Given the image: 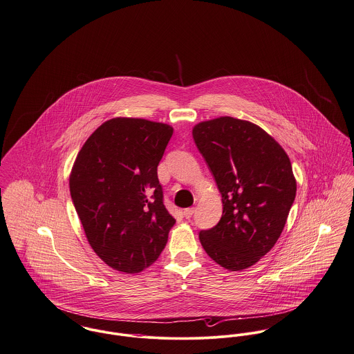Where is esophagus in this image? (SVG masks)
Listing matches in <instances>:
<instances>
[{
    "instance_id": "obj_1",
    "label": "esophagus",
    "mask_w": 354,
    "mask_h": 354,
    "mask_svg": "<svg viewBox=\"0 0 354 354\" xmlns=\"http://www.w3.org/2000/svg\"><path fill=\"white\" fill-rule=\"evenodd\" d=\"M183 215H185L186 219H189V218L194 215V208H186V209L183 211Z\"/></svg>"
}]
</instances>
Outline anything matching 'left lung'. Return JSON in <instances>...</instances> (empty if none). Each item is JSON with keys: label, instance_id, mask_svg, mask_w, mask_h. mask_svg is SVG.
Returning <instances> with one entry per match:
<instances>
[{"label": "left lung", "instance_id": "left-lung-1", "mask_svg": "<svg viewBox=\"0 0 354 354\" xmlns=\"http://www.w3.org/2000/svg\"><path fill=\"white\" fill-rule=\"evenodd\" d=\"M195 145L207 163L223 214L199 239L208 257L230 271L255 265L277 243L297 192L290 159L259 125L230 116L198 123Z\"/></svg>", "mask_w": 354, "mask_h": 354}]
</instances>
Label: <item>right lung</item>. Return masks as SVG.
Returning a JSON list of instances; mask_svg holds the SVG:
<instances>
[{"label":"right lung","mask_w":354,"mask_h":354,"mask_svg":"<svg viewBox=\"0 0 354 354\" xmlns=\"http://www.w3.org/2000/svg\"><path fill=\"white\" fill-rule=\"evenodd\" d=\"M172 132L165 123L115 118L76 156L73 205L91 248L115 270L140 272L166 248L175 219L163 205L158 165Z\"/></svg>","instance_id":"right-lung-1"}]
</instances>
